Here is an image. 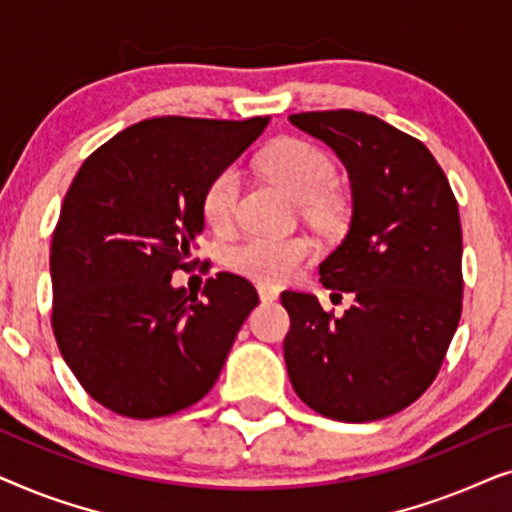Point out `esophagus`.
Returning a JSON list of instances; mask_svg holds the SVG:
<instances>
[{
	"label": "esophagus",
	"mask_w": 512,
	"mask_h": 512,
	"mask_svg": "<svg viewBox=\"0 0 512 512\" xmlns=\"http://www.w3.org/2000/svg\"><path fill=\"white\" fill-rule=\"evenodd\" d=\"M256 289H258V296H261L263 303H272V300L279 298V289H277V286H272V284H268V282H261V284L256 286Z\"/></svg>",
	"instance_id": "1"
}]
</instances>
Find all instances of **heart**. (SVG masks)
<instances>
[{
	"instance_id": "b5f03b06",
	"label": "heart",
	"mask_w": 512,
	"mask_h": 512,
	"mask_svg": "<svg viewBox=\"0 0 512 512\" xmlns=\"http://www.w3.org/2000/svg\"><path fill=\"white\" fill-rule=\"evenodd\" d=\"M258 167L270 181L284 188L293 200L310 202L326 191L333 179V163L319 146L303 139L284 137L265 146L258 156ZM240 191V174L235 167H223L209 181L202 195V216L209 226L223 230L233 219V209ZM324 212V207H319ZM312 254L307 237H265L254 235L242 240L228 251V265L240 275L263 279V282H284Z\"/></svg>"
}]
</instances>
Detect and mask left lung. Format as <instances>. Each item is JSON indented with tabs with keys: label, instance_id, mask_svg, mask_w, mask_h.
I'll return each mask as SVG.
<instances>
[{
	"label": "left lung",
	"instance_id": "1",
	"mask_svg": "<svg viewBox=\"0 0 512 512\" xmlns=\"http://www.w3.org/2000/svg\"><path fill=\"white\" fill-rule=\"evenodd\" d=\"M289 121L331 146L352 184V221L319 265L342 317L317 296L284 291V361L300 401L338 422L408 408L436 380L461 317V221L450 181L419 139L363 111ZM342 298V296H340Z\"/></svg>",
	"mask_w": 512,
	"mask_h": 512
}]
</instances>
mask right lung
I'll use <instances>...</instances> for the list:
<instances>
[{
  "mask_svg": "<svg viewBox=\"0 0 512 512\" xmlns=\"http://www.w3.org/2000/svg\"><path fill=\"white\" fill-rule=\"evenodd\" d=\"M268 121L149 118L76 172L51 242V324L76 380L116 415L153 419L198 403L258 305L251 282L230 272L207 279L202 298L170 279L191 268L207 184Z\"/></svg>",
  "mask_w": 512,
  "mask_h": 512,
  "instance_id": "add662e5",
  "label": "right lung"
}]
</instances>
